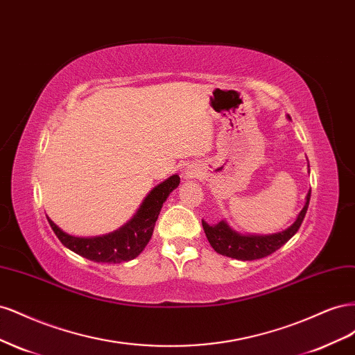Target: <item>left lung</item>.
<instances>
[{
    "instance_id": "left-lung-1",
    "label": "left lung",
    "mask_w": 355,
    "mask_h": 355,
    "mask_svg": "<svg viewBox=\"0 0 355 355\" xmlns=\"http://www.w3.org/2000/svg\"><path fill=\"white\" fill-rule=\"evenodd\" d=\"M309 198L311 191L306 194L305 206L297 214L293 225H290L287 230L282 232L271 235H244L234 231L225 220H220L216 225H209L206 220H201V223L214 252L239 261L261 259V257H265L280 249L283 244H286L297 232L306 214Z\"/></svg>"
}]
</instances>
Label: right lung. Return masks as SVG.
Masks as SVG:
<instances>
[{"label":"right lung","instance_id":"1","mask_svg":"<svg viewBox=\"0 0 355 355\" xmlns=\"http://www.w3.org/2000/svg\"><path fill=\"white\" fill-rule=\"evenodd\" d=\"M179 182L180 178L178 175L161 182L149 192L135 216L124 227L111 234L101 235V237H73V235L62 231L51 219L47 218V220L60 243L85 259L102 263H121L132 261L139 256L148 241L151 240L163 202L167 200L170 192L178 188Z\"/></svg>","mask_w":355,"mask_h":355}]
</instances>
